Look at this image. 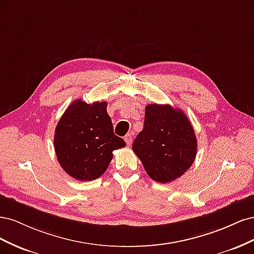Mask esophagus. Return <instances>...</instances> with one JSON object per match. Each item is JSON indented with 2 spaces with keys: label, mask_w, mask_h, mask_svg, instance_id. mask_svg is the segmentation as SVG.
<instances>
[{
  "label": "esophagus",
  "mask_w": 254,
  "mask_h": 254,
  "mask_svg": "<svg viewBox=\"0 0 254 254\" xmlns=\"http://www.w3.org/2000/svg\"><path fill=\"white\" fill-rule=\"evenodd\" d=\"M124 140H125L126 144H127L128 146H130V145H131V143H132V134H131V133L126 134V136L124 137Z\"/></svg>",
  "instance_id": "obj_1"
}]
</instances>
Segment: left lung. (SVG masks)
I'll return each instance as SVG.
<instances>
[{
    "mask_svg": "<svg viewBox=\"0 0 254 254\" xmlns=\"http://www.w3.org/2000/svg\"><path fill=\"white\" fill-rule=\"evenodd\" d=\"M132 149L152 180L167 183L193 164L197 140L186 113L171 105L150 104L145 108L144 127Z\"/></svg>",
    "mask_w": 254,
    "mask_h": 254,
    "instance_id": "8db88e82",
    "label": "left lung"
}]
</instances>
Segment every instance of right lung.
Segmentation results:
<instances>
[{
	"label": "right lung",
	"instance_id": "obj_1",
	"mask_svg": "<svg viewBox=\"0 0 254 254\" xmlns=\"http://www.w3.org/2000/svg\"><path fill=\"white\" fill-rule=\"evenodd\" d=\"M113 132L106 102L76 99L59 120L54 135L58 162L72 178L91 181L101 177L113 158L112 151L125 147Z\"/></svg>",
	"mask_w": 254,
	"mask_h": 254
}]
</instances>
